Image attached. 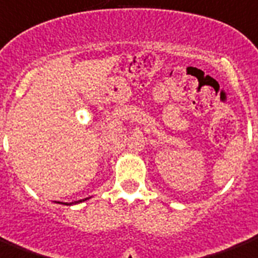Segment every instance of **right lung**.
I'll list each match as a JSON object with an SVG mask.
<instances>
[{"label": "right lung", "instance_id": "right-lung-1", "mask_svg": "<svg viewBox=\"0 0 258 258\" xmlns=\"http://www.w3.org/2000/svg\"><path fill=\"white\" fill-rule=\"evenodd\" d=\"M89 198H86V199H82V200H78V202H74V203H64L66 206H70V204H77V203H82V202H85V200H88Z\"/></svg>", "mask_w": 258, "mask_h": 258}]
</instances>
